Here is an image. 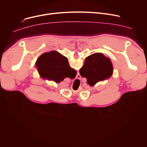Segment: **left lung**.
Returning <instances> with one entry per match:
<instances>
[{"label":"left lung","instance_id":"8db88e82","mask_svg":"<svg viewBox=\"0 0 147 147\" xmlns=\"http://www.w3.org/2000/svg\"><path fill=\"white\" fill-rule=\"evenodd\" d=\"M113 68L111 61L101 53H95L86 58L80 74L87 79L90 86L101 80L109 78L113 74Z\"/></svg>","mask_w":147,"mask_h":147}]
</instances>
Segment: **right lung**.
<instances>
[{
	"label": "right lung",
	"mask_w": 147,
	"mask_h": 147,
	"mask_svg": "<svg viewBox=\"0 0 147 147\" xmlns=\"http://www.w3.org/2000/svg\"><path fill=\"white\" fill-rule=\"evenodd\" d=\"M36 64L42 78L56 83H59L65 78L76 76V71L69 67L67 58L56 51L42 54Z\"/></svg>",
	"instance_id": "add662e5"
}]
</instances>
